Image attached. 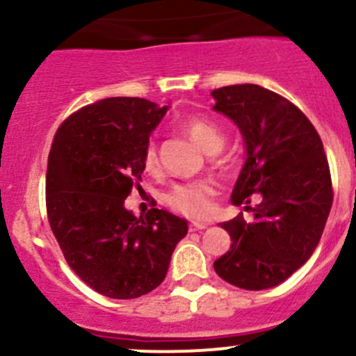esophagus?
<instances>
[{
	"label": "esophagus",
	"instance_id": "obj_1",
	"mask_svg": "<svg viewBox=\"0 0 356 356\" xmlns=\"http://www.w3.org/2000/svg\"><path fill=\"white\" fill-rule=\"evenodd\" d=\"M208 225H210V222H191V224H189V229H191V231H201V229L208 227Z\"/></svg>",
	"mask_w": 356,
	"mask_h": 356
}]
</instances>
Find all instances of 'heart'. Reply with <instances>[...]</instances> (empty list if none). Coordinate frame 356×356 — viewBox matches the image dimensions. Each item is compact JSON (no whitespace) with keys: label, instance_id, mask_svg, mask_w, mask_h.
I'll return each mask as SVG.
<instances>
[{"label":"heart","instance_id":"1","mask_svg":"<svg viewBox=\"0 0 356 356\" xmlns=\"http://www.w3.org/2000/svg\"><path fill=\"white\" fill-rule=\"evenodd\" d=\"M184 129L189 138L200 146L203 152L210 153L213 149H222L224 146V136L220 129L204 118H188L184 122ZM158 163L155 145H148L145 149V167L153 170ZM211 196L213 188L208 182H188V184H177L168 191L165 201L170 208L188 215L191 218L207 217L211 210Z\"/></svg>","mask_w":356,"mask_h":356}]
</instances>
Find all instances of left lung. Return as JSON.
<instances>
[{
    "label": "left lung",
    "mask_w": 356,
    "mask_h": 356,
    "mask_svg": "<svg viewBox=\"0 0 356 356\" xmlns=\"http://www.w3.org/2000/svg\"><path fill=\"white\" fill-rule=\"evenodd\" d=\"M211 96L245 141L232 204L248 210L251 194L261 198L253 222L239 215L220 225L232 245L215 272L241 289L274 288L307 264L324 232L332 207L324 145L301 110L261 86H225Z\"/></svg>",
    "instance_id": "8db88e82"
}]
</instances>
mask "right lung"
<instances>
[{"label": "right lung", "instance_id": "add662e5", "mask_svg": "<svg viewBox=\"0 0 356 356\" xmlns=\"http://www.w3.org/2000/svg\"><path fill=\"white\" fill-rule=\"evenodd\" d=\"M170 106L106 98L60 125L48 156L46 208L72 270L113 300L149 293L188 234L186 218L152 208L136 217L125 198L145 170L149 136Z\"/></svg>", "mask_w": 356, "mask_h": 356}]
</instances>
